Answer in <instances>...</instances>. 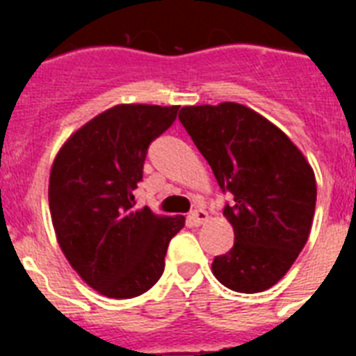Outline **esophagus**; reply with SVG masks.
Masks as SVG:
<instances>
[{"instance_id": "34e87169", "label": "esophagus", "mask_w": 356, "mask_h": 356, "mask_svg": "<svg viewBox=\"0 0 356 356\" xmlns=\"http://www.w3.org/2000/svg\"><path fill=\"white\" fill-rule=\"evenodd\" d=\"M188 219L193 221L194 226H200V225H203L205 221H209V212L203 209H197V210H194L191 216H188Z\"/></svg>"}]
</instances>
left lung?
Returning a JSON list of instances; mask_svg holds the SVG:
<instances>
[{
    "label": "left lung",
    "instance_id": "1",
    "mask_svg": "<svg viewBox=\"0 0 356 356\" xmlns=\"http://www.w3.org/2000/svg\"><path fill=\"white\" fill-rule=\"evenodd\" d=\"M180 121L210 163L222 193L234 248L212 271L235 292H262L291 269L316 212V176L284 131L238 103L184 106Z\"/></svg>",
    "mask_w": 356,
    "mask_h": 356
}]
</instances>
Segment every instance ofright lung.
Returning <instances> with one entry per match:
<instances>
[{
	"label": "right lung",
	"mask_w": 356,
	"mask_h": 356,
	"mask_svg": "<svg viewBox=\"0 0 356 356\" xmlns=\"http://www.w3.org/2000/svg\"><path fill=\"white\" fill-rule=\"evenodd\" d=\"M180 106L118 105L96 115L58 151L49 176L56 241L72 269L99 294L128 300L160 280L185 217L135 210L147 147Z\"/></svg>",
	"instance_id": "right-lung-1"
}]
</instances>
